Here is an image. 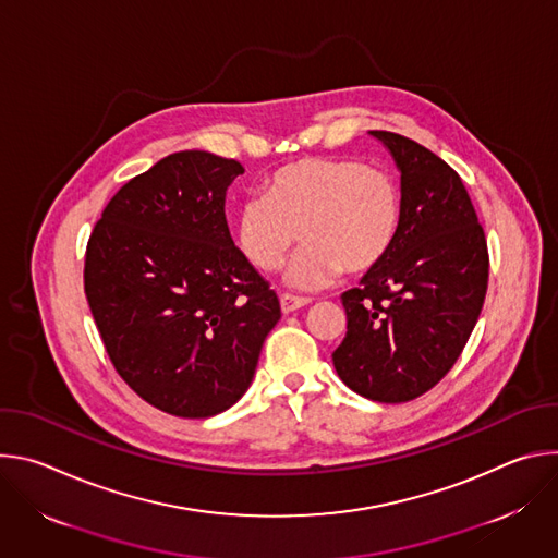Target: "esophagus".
I'll return each instance as SVG.
<instances>
[{
  "mask_svg": "<svg viewBox=\"0 0 558 558\" xmlns=\"http://www.w3.org/2000/svg\"><path fill=\"white\" fill-rule=\"evenodd\" d=\"M308 304V300L304 298H295V295H289V293H282L280 295V308L282 313H293L298 308H304Z\"/></svg>",
  "mask_w": 558,
  "mask_h": 558,
  "instance_id": "34e87169",
  "label": "esophagus"
}]
</instances>
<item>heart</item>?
Here are the masks:
<instances>
[{
    "instance_id": "heart-1",
    "label": "heart",
    "mask_w": 558,
    "mask_h": 558,
    "mask_svg": "<svg viewBox=\"0 0 558 558\" xmlns=\"http://www.w3.org/2000/svg\"><path fill=\"white\" fill-rule=\"evenodd\" d=\"M402 190L392 174L349 158L306 156L276 170L265 196L235 214L233 238L243 258L276 271L300 241L284 282L298 291L329 287L342 271L364 276L390 254L402 225Z\"/></svg>"
}]
</instances>
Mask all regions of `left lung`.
<instances>
[{"label":"left lung","instance_id":"8db88e82","mask_svg":"<svg viewBox=\"0 0 558 558\" xmlns=\"http://www.w3.org/2000/svg\"><path fill=\"white\" fill-rule=\"evenodd\" d=\"M400 172L402 225L384 263L342 293L340 379L366 400L402 404L461 355L488 289V245L459 174L424 145L371 130Z\"/></svg>","mask_w":558,"mask_h":558}]
</instances>
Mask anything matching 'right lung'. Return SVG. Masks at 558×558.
Segmentation results:
<instances>
[{"instance_id":"right-lung-1","label":"right lung","mask_w":558,"mask_h":558,"mask_svg":"<svg viewBox=\"0 0 558 558\" xmlns=\"http://www.w3.org/2000/svg\"><path fill=\"white\" fill-rule=\"evenodd\" d=\"M245 168L211 151L161 158L128 181L86 252V298L125 384L201 420L247 392L280 302L231 241L227 187Z\"/></svg>"}]
</instances>
